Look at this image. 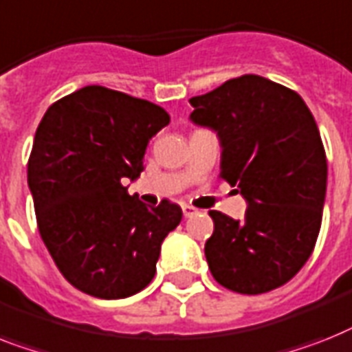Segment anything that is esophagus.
Segmentation results:
<instances>
[{
	"instance_id": "esophagus-1",
	"label": "esophagus",
	"mask_w": 352,
	"mask_h": 352,
	"mask_svg": "<svg viewBox=\"0 0 352 352\" xmlns=\"http://www.w3.org/2000/svg\"><path fill=\"white\" fill-rule=\"evenodd\" d=\"M182 213H184L186 219H188V217H193L197 213V208H193V206L190 204H184L182 206Z\"/></svg>"
}]
</instances>
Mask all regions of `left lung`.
<instances>
[{"instance_id":"obj_1","label":"left lung","mask_w":352,"mask_h":352,"mask_svg":"<svg viewBox=\"0 0 352 352\" xmlns=\"http://www.w3.org/2000/svg\"><path fill=\"white\" fill-rule=\"evenodd\" d=\"M190 102L191 119L219 133V177L248 201L242 222L210 211L211 275L241 295L276 289L309 260L322 226L327 159L315 117L295 90L255 74Z\"/></svg>"}]
</instances>
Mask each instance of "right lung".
Returning <instances> with one entry per match:
<instances>
[{
    "label": "right lung",
    "mask_w": 352,
    "mask_h": 352,
    "mask_svg": "<svg viewBox=\"0 0 352 352\" xmlns=\"http://www.w3.org/2000/svg\"><path fill=\"white\" fill-rule=\"evenodd\" d=\"M170 124L164 108L92 85L50 104L28 157L37 230L61 275L96 298H126L155 276L161 244L181 206L148 208L137 179L148 142Z\"/></svg>",
    "instance_id": "right-lung-1"
}]
</instances>
